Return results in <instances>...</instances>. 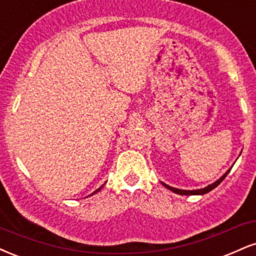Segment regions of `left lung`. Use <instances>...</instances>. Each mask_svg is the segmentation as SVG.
<instances>
[{
    "label": "left lung",
    "instance_id": "left-lung-1",
    "mask_svg": "<svg viewBox=\"0 0 256 256\" xmlns=\"http://www.w3.org/2000/svg\"><path fill=\"white\" fill-rule=\"evenodd\" d=\"M230 170H231V168L229 170L226 171V172L224 174L223 176L220 177V178L219 180H217V181H216L214 183H212V184H208L207 186V187H205V188H201V189H195V190H184V189H177V188H174V187H170V186H168V184H165V183H163V186L165 188H168V189H170L171 192H174V193H176V194H180V195H202V194H206V193H208V192H211L212 189H214L216 187H217L218 184H220V182L223 181V180L225 178V177L228 176V174L230 172Z\"/></svg>",
    "mask_w": 256,
    "mask_h": 256
}]
</instances>
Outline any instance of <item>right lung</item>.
Here are the masks:
<instances>
[{"label": "right lung", "instance_id": "right-lung-1", "mask_svg": "<svg viewBox=\"0 0 256 256\" xmlns=\"http://www.w3.org/2000/svg\"><path fill=\"white\" fill-rule=\"evenodd\" d=\"M103 186H104V184H103ZM103 186H102V187H99V188H98V189H97V190H96V192H93V193H92L91 195H93V194H96V193H98V192H99V190H100V189H102V188H103Z\"/></svg>", "mask_w": 256, "mask_h": 256}]
</instances>
